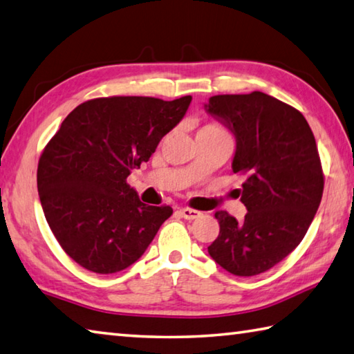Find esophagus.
I'll return each mask as SVG.
<instances>
[{"label":"esophagus","instance_id":"34e87169","mask_svg":"<svg viewBox=\"0 0 354 354\" xmlns=\"http://www.w3.org/2000/svg\"><path fill=\"white\" fill-rule=\"evenodd\" d=\"M178 214L182 216L183 218H188V220H194L200 216V212L196 209H191V208H180L178 209Z\"/></svg>","mask_w":354,"mask_h":354}]
</instances>
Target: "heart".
Segmentation results:
<instances>
[{"label":"heart","mask_w":354,"mask_h":354,"mask_svg":"<svg viewBox=\"0 0 354 354\" xmlns=\"http://www.w3.org/2000/svg\"><path fill=\"white\" fill-rule=\"evenodd\" d=\"M198 132H218V134H226V132L220 128L218 124H206V126H203L202 129H200Z\"/></svg>","instance_id":"obj_1"}]
</instances>
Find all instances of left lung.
Listing matches in <instances>:
<instances>
[{"label": "left lung", "mask_w": 354, "mask_h": 354, "mask_svg": "<svg viewBox=\"0 0 354 354\" xmlns=\"http://www.w3.org/2000/svg\"><path fill=\"white\" fill-rule=\"evenodd\" d=\"M205 111L236 137L232 171L246 177L242 222L217 211L220 232L208 246L234 276H256L302 242L324 192L315 136L297 109L263 92L214 95Z\"/></svg>", "instance_id": "1"}]
</instances>
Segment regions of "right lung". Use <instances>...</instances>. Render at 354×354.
I'll return each instance as SVG.
<instances>
[{
	"mask_svg": "<svg viewBox=\"0 0 354 354\" xmlns=\"http://www.w3.org/2000/svg\"><path fill=\"white\" fill-rule=\"evenodd\" d=\"M191 100H89L64 118L44 148L37 171L44 217L83 268L98 274L128 268L171 217V206L140 202L126 178L182 122Z\"/></svg>",
	"mask_w": 354,
	"mask_h": 354,
	"instance_id": "add662e5",
	"label": "right lung"
}]
</instances>
